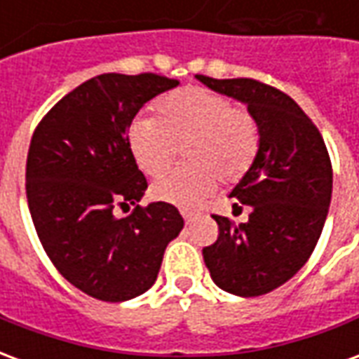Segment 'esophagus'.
Returning <instances> with one entry per match:
<instances>
[{
    "label": "esophagus",
    "mask_w": 359,
    "mask_h": 359,
    "mask_svg": "<svg viewBox=\"0 0 359 359\" xmlns=\"http://www.w3.org/2000/svg\"><path fill=\"white\" fill-rule=\"evenodd\" d=\"M180 213H182V217H184V221H187V223H190V221H192L196 215L194 211H188V210H182Z\"/></svg>",
    "instance_id": "34e87169"
}]
</instances>
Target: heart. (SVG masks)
Returning a JSON list of instances; mask_svg holds the SVG:
<instances>
[{"instance_id": "b5f03b06", "label": "heart", "mask_w": 359, "mask_h": 359, "mask_svg": "<svg viewBox=\"0 0 359 359\" xmlns=\"http://www.w3.org/2000/svg\"><path fill=\"white\" fill-rule=\"evenodd\" d=\"M184 148V165L151 188L156 200L192 208L217 188L248 172L259 149V128L246 109L223 94L187 88L157 103V118L138 117L128 128V149L148 177L163 175Z\"/></svg>"}]
</instances>
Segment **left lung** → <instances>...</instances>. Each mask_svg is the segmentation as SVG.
<instances>
[{
    "instance_id": "1",
    "label": "left lung",
    "mask_w": 359,
    "mask_h": 359,
    "mask_svg": "<svg viewBox=\"0 0 359 359\" xmlns=\"http://www.w3.org/2000/svg\"><path fill=\"white\" fill-rule=\"evenodd\" d=\"M196 79L246 103L259 128L256 159L231 192L250 205L248 221L234 225L213 215L219 236L203 248V262L225 292L262 296L292 278L321 236L332 192L329 151L311 118L285 92L254 79Z\"/></svg>"
}]
</instances>
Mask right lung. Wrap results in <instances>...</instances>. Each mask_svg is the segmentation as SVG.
<instances>
[{
    "mask_svg": "<svg viewBox=\"0 0 359 359\" xmlns=\"http://www.w3.org/2000/svg\"><path fill=\"white\" fill-rule=\"evenodd\" d=\"M175 86L156 73L100 74L59 100L32 134L27 198L38 238L59 273L95 300L125 302L151 288L184 226L165 202L114 215L148 188L128 126L144 103Z\"/></svg>",
    "mask_w": 359,
    "mask_h": 359,
    "instance_id": "right-lung-1",
    "label": "right lung"
}]
</instances>
